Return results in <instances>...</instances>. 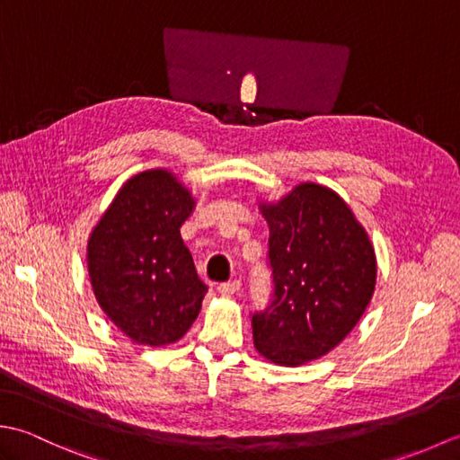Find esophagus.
Here are the masks:
<instances>
[{
	"label": "esophagus",
	"instance_id": "esophagus-1",
	"mask_svg": "<svg viewBox=\"0 0 460 460\" xmlns=\"http://www.w3.org/2000/svg\"><path fill=\"white\" fill-rule=\"evenodd\" d=\"M217 290L221 292L223 296H233V295H237V292L241 290V280H227V282H221V285L217 287Z\"/></svg>",
	"mask_w": 460,
	"mask_h": 460
}]
</instances>
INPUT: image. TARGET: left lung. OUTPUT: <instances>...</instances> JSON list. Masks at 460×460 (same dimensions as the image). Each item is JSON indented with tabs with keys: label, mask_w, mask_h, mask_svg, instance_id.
<instances>
[{
	"label": "left lung",
	"mask_w": 460,
	"mask_h": 460,
	"mask_svg": "<svg viewBox=\"0 0 460 460\" xmlns=\"http://www.w3.org/2000/svg\"><path fill=\"white\" fill-rule=\"evenodd\" d=\"M269 223L270 305L252 312V340L279 366L328 354L364 314L376 288V255L366 229L336 191L300 183L275 205Z\"/></svg>",
	"instance_id": "obj_1"
}]
</instances>
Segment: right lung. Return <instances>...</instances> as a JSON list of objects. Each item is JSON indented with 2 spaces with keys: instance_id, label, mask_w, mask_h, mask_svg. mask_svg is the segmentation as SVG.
I'll list each match as a JSON object with an SVG mask.
<instances>
[{
  "instance_id": "1",
  "label": "right lung",
  "mask_w": 460,
  "mask_h": 460,
  "mask_svg": "<svg viewBox=\"0 0 460 460\" xmlns=\"http://www.w3.org/2000/svg\"><path fill=\"white\" fill-rule=\"evenodd\" d=\"M193 203L170 172H142L122 185L89 239L94 296L138 344H172L199 314L208 287L180 235Z\"/></svg>"
}]
</instances>
